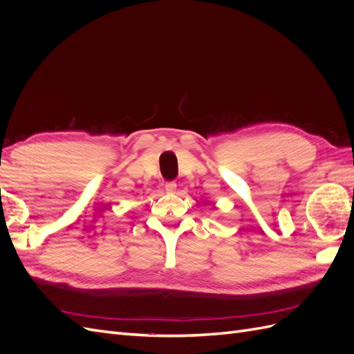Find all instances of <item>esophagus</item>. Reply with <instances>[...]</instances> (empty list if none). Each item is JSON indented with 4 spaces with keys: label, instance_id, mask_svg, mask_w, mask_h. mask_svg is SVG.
Returning a JSON list of instances; mask_svg holds the SVG:
<instances>
[{
    "label": "esophagus",
    "instance_id": "esophagus-1",
    "mask_svg": "<svg viewBox=\"0 0 354 354\" xmlns=\"http://www.w3.org/2000/svg\"><path fill=\"white\" fill-rule=\"evenodd\" d=\"M176 189H177V185L174 183V181H168V183H165L167 194H176Z\"/></svg>",
    "mask_w": 354,
    "mask_h": 354
}]
</instances>
